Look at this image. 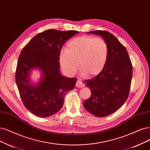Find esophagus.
<instances>
[{
    "instance_id": "34e87169",
    "label": "esophagus",
    "mask_w": 150,
    "mask_h": 150,
    "mask_svg": "<svg viewBox=\"0 0 150 150\" xmlns=\"http://www.w3.org/2000/svg\"><path fill=\"white\" fill-rule=\"evenodd\" d=\"M76 86L77 87H79V88H82V87H84V84L83 83V82H82L81 81H77L76 82Z\"/></svg>"
}]
</instances>
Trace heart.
<instances>
[{
    "label": "heart",
    "mask_w": 150,
    "mask_h": 150,
    "mask_svg": "<svg viewBox=\"0 0 150 150\" xmlns=\"http://www.w3.org/2000/svg\"><path fill=\"white\" fill-rule=\"evenodd\" d=\"M108 55V47L104 40L83 35L67 43L66 48L60 51L59 61L69 75H74L79 66L82 76H96L104 70Z\"/></svg>",
    "instance_id": "1"
}]
</instances>
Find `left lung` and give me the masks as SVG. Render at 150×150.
Returning <instances> with one entry per match:
<instances>
[{
	"mask_svg": "<svg viewBox=\"0 0 150 150\" xmlns=\"http://www.w3.org/2000/svg\"><path fill=\"white\" fill-rule=\"evenodd\" d=\"M88 34L99 35L108 47L105 68L94 78L85 81L91 96L84 102L86 109L98 117L109 115L127 100L132 78V65L125 46L107 31L95 30Z\"/></svg>",
	"mask_w": 150,
	"mask_h": 150,
	"instance_id": "left-lung-1",
	"label": "left lung"
}]
</instances>
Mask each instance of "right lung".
Returning <instances> with one entry per match:
<instances>
[{
	"instance_id": "1",
	"label": "right lung",
	"mask_w": 150,
	"mask_h": 150,
	"mask_svg": "<svg viewBox=\"0 0 150 150\" xmlns=\"http://www.w3.org/2000/svg\"><path fill=\"white\" fill-rule=\"evenodd\" d=\"M79 33L75 30H46L35 35L21 51L15 81L25 107L33 114L48 117L63 107L66 94L74 89L77 79L63 76L59 56L67 40ZM40 72L38 82L30 79L34 70Z\"/></svg>"
}]
</instances>
